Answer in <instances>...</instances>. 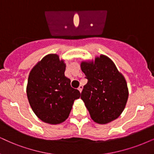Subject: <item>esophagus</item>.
<instances>
[{"label":"esophagus","mask_w":154,"mask_h":154,"mask_svg":"<svg viewBox=\"0 0 154 154\" xmlns=\"http://www.w3.org/2000/svg\"><path fill=\"white\" fill-rule=\"evenodd\" d=\"M82 89H83V86L82 85H80V86L79 87V88H78V90L79 91V92H82Z\"/></svg>","instance_id":"esophagus-1"}]
</instances>
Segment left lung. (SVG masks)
<instances>
[{
  "label": "left lung",
  "instance_id": "obj_1",
  "mask_svg": "<svg viewBox=\"0 0 154 154\" xmlns=\"http://www.w3.org/2000/svg\"><path fill=\"white\" fill-rule=\"evenodd\" d=\"M81 69L88 80L81 99L92 120L105 124L117 119L125 108L129 91L112 60L102 54L94 62H82Z\"/></svg>",
  "mask_w": 154,
  "mask_h": 154
}]
</instances>
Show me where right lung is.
<instances>
[{
  "label": "right lung",
  "instance_id": "obj_1",
  "mask_svg": "<svg viewBox=\"0 0 154 154\" xmlns=\"http://www.w3.org/2000/svg\"><path fill=\"white\" fill-rule=\"evenodd\" d=\"M66 65L56 54H50L30 71L27 85L28 102L35 115L45 123L60 124L68 118L80 92L65 76Z\"/></svg>",
  "mask_w": 154,
  "mask_h": 154
}]
</instances>
